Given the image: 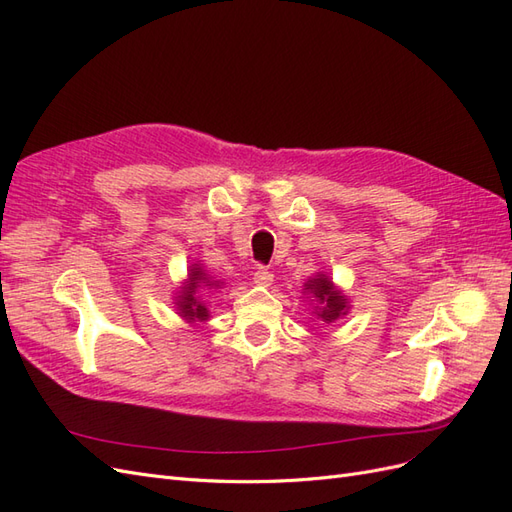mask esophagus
Here are the masks:
<instances>
[{
  "label": "esophagus",
  "mask_w": 512,
  "mask_h": 512,
  "mask_svg": "<svg viewBox=\"0 0 512 512\" xmlns=\"http://www.w3.org/2000/svg\"><path fill=\"white\" fill-rule=\"evenodd\" d=\"M254 284L256 286H260V288H267V286H271L273 284V273L271 271H267L265 267H258L256 271H254Z\"/></svg>",
  "instance_id": "1"
}]
</instances>
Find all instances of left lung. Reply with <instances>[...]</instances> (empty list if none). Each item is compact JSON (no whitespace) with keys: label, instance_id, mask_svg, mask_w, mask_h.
I'll return each mask as SVG.
<instances>
[{"label":"left lung","instance_id":"8db88e82","mask_svg":"<svg viewBox=\"0 0 512 512\" xmlns=\"http://www.w3.org/2000/svg\"><path fill=\"white\" fill-rule=\"evenodd\" d=\"M303 294L314 303V316L324 327H331L333 322L342 320L350 312V301L346 292L335 286L329 273L318 271L303 284Z\"/></svg>","mask_w":512,"mask_h":512}]
</instances>
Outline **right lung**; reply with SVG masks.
<instances>
[{"label":"right lung","mask_w":512,"mask_h":512,"mask_svg":"<svg viewBox=\"0 0 512 512\" xmlns=\"http://www.w3.org/2000/svg\"><path fill=\"white\" fill-rule=\"evenodd\" d=\"M218 288H224L222 280H215L213 275L205 271V267L200 265V260H196L194 265L188 267V275L181 282V286L175 290L173 305L177 309V314L188 322V324H203L211 318L209 307L203 299V292H215Z\"/></svg>","instance_id":"1"}]
</instances>
